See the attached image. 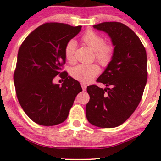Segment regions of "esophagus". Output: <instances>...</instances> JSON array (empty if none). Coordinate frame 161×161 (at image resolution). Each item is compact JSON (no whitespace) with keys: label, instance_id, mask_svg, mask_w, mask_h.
I'll use <instances>...</instances> for the list:
<instances>
[{"label":"esophagus","instance_id":"1","mask_svg":"<svg viewBox=\"0 0 161 161\" xmlns=\"http://www.w3.org/2000/svg\"><path fill=\"white\" fill-rule=\"evenodd\" d=\"M81 86H82V90L83 91H86V88H87V86L86 84H85V83H81Z\"/></svg>","mask_w":161,"mask_h":161}]
</instances>
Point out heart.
Segmentation results:
<instances>
[{
    "instance_id": "b5f03b06",
    "label": "heart",
    "mask_w": 161,
    "mask_h": 161,
    "mask_svg": "<svg viewBox=\"0 0 161 161\" xmlns=\"http://www.w3.org/2000/svg\"><path fill=\"white\" fill-rule=\"evenodd\" d=\"M82 42L95 51L96 60L102 66H106L112 60L114 53V47L111 43H105L104 38L93 31H87L83 35ZM76 43L70 40L64 48V55L67 61L73 63L75 60L74 53ZM100 73V67L95 64H79L72 68L71 75L82 83H88Z\"/></svg>"
}]
</instances>
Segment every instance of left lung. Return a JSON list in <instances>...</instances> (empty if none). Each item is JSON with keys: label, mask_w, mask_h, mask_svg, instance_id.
<instances>
[{"label": "left lung", "mask_w": 161, "mask_h": 161, "mask_svg": "<svg viewBox=\"0 0 161 161\" xmlns=\"http://www.w3.org/2000/svg\"><path fill=\"white\" fill-rule=\"evenodd\" d=\"M93 27L109 35L114 53L97 79L107 88L87 87L86 117L95 126L114 128L127 120L141 101L147 79V54L137 35L124 24L105 22Z\"/></svg>", "instance_id": "1"}]
</instances>
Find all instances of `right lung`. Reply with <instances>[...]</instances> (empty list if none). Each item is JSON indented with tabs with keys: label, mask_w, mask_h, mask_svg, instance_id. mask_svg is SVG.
Segmentation results:
<instances>
[{
	"label": "right lung",
	"mask_w": 161,
	"mask_h": 161,
	"mask_svg": "<svg viewBox=\"0 0 161 161\" xmlns=\"http://www.w3.org/2000/svg\"><path fill=\"white\" fill-rule=\"evenodd\" d=\"M81 28L42 24L20 46L14 74L16 94L24 112L38 124L50 126L65 121L75 97L82 91L78 81L62 72L65 46ZM57 75L64 79L62 86L53 82Z\"/></svg>",
	"instance_id": "obj_1"
}]
</instances>
